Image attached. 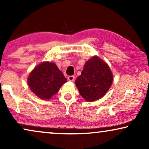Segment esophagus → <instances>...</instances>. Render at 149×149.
Instances as JSON below:
<instances>
[{
	"label": "esophagus",
	"instance_id": "obj_1",
	"mask_svg": "<svg viewBox=\"0 0 149 149\" xmlns=\"http://www.w3.org/2000/svg\"><path fill=\"white\" fill-rule=\"evenodd\" d=\"M68 81H73L74 80V76H73V75H71V76H68Z\"/></svg>",
	"mask_w": 149,
	"mask_h": 149
}]
</instances>
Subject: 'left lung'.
<instances>
[{
    "mask_svg": "<svg viewBox=\"0 0 149 149\" xmlns=\"http://www.w3.org/2000/svg\"><path fill=\"white\" fill-rule=\"evenodd\" d=\"M113 74L107 63L94 56L85 63L75 83L81 96L89 102L101 98L113 83Z\"/></svg>",
    "mask_w": 149,
    "mask_h": 149,
    "instance_id": "left-lung-1",
    "label": "left lung"
}]
</instances>
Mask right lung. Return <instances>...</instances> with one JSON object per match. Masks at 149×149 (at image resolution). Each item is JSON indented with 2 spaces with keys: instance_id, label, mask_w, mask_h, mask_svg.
<instances>
[{
  "instance_id": "1",
  "label": "right lung",
  "mask_w": 149,
  "mask_h": 149,
  "mask_svg": "<svg viewBox=\"0 0 149 149\" xmlns=\"http://www.w3.org/2000/svg\"><path fill=\"white\" fill-rule=\"evenodd\" d=\"M67 82L63 73L54 63L43 62L36 67L29 75L30 88L40 98L50 99Z\"/></svg>"
}]
</instances>
